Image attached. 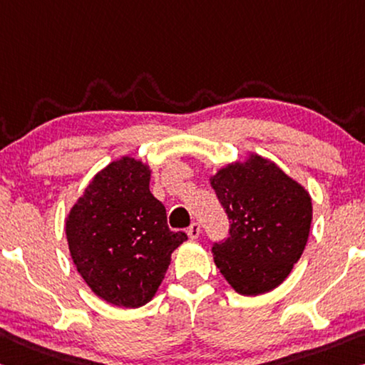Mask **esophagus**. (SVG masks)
Masks as SVG:
<instances>
[{
    "mask_svg": "<svg viewBox=\"0 0 365 365\" xmlns=\"http://www.w3.org/2000/svg\"><path fill=\"white\" fill-rule=\"evenodd\" d=\"M187 234L190 239H198L201 234V225L198 222H192L190 224V227L187 229Z\"/></svg>",
    "mask_w": 365,
    "mask_h": 365,
    "instance_id": "obj_1",
    "label": "esophagus"
}]
</instances>
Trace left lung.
Segmentation results:
<instances>
[{"label":"left lung","mask_w":365,"mask_h":365,"mask_svg":"<svg viewBox=\"0 0 365 365\" xmlns=\"http://www.w3.org/2000/svg\"><path fill=\"white\" fill-rule=\"evenodd\" d=\"M229 219V237L212 244L214 263L242 296L273 291L307 245L312 200L274 162L252 154L211 177Z\"/></svg>","instance_id":"left-lung-1"}]
</instances>
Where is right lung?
<instances>
[{"mask_svg": "<svg viewBox=\"0 0 365 365\" xmlns=\"http://www.w3.org/2000/svg\"><path fill=\"white\" fill-rule=\"evenodd\" d=\"M151 170L133 158L92 178L66 217L69 253L96 296L136 309L154 297L170 255L187 240L172 232L165 207L149 192Z\"/></svg>", "mask_w": 365, "mask_h": 365, "instance_id": "right-lung-1", "label": "right lung"}]
</instances>
